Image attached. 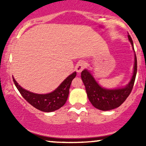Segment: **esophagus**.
I'll return each instance as SVG.
<instances>
[{"mask_svg": "<svg viewBox=\"0 0 146 146\" xmlns=\"http://www.w3.org/2000/svg\"><path fill=\"white\" fill-rule=\"evenodd\" d=\"M85 66H86V63L84 61H80L76 64V66H75V70L78 72V73H81L82 71L84 69Z\"/></svg>", "mask_w": 146, "mask_h": 146, "instance_id": "obj_1", "label": "esophagus"}]
</instances>
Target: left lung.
Returning <instances> with one entry per match:
<instances>
[{
    "instance_id": "1",
    "label": "left lung",
    "mask_w": 146,
    "mask_h": 146,
    "mask_svg": "<svg viewBox=\"0 0 146 146\" xmlns=\"http://www.w3.org/2000/svg\"><path fill=\"white\" fill-rule=\"evenodd\" d=\"M128 37L132 44V49L135 52L133 42L129 33ZM132 76L128 84L122 88L113 89H108L100 86L88 69H84L82 71V80L86 88L87 96L92 105L95 108L104 111L115 109L120 106L130 94L135 83L137 71V62L135 52Z\"/></svg>"
}]
</instances>
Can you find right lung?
Listing matches in <instances>:
<instances>
[{
    "label": "right lung",
    "instance_id": "add662e5",
    "mask_svg": "<svg viewBox=\"0 0 146 146\" xmlns=\"http://www.w3.org/2000/svg\"><path fill=\"white\" fill-rule=\"evenodd\" d=\"M76 74V72H73L60 84L56 89L47 94H38L25 89L18 84L14 77L13 81L20 93L27 102L37 109L49 113L58 110L65 104L69 93L71 82L75 78Z\"/></svg>",
    "mask_w": 146,
    "mask_h": 146
}]
</instances>
